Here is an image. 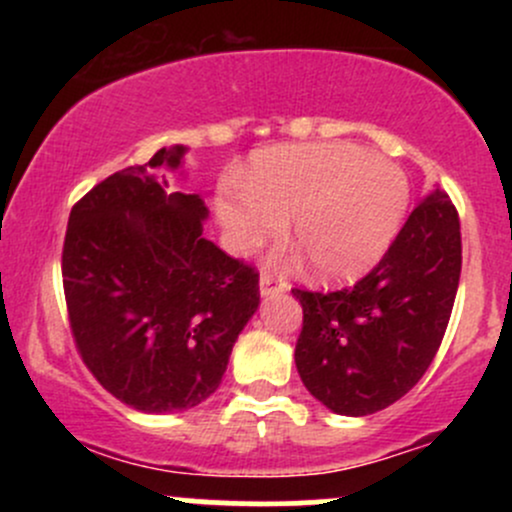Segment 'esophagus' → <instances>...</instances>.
Wrapping results in <instances>:
<instances>
[{
	"label": "esophagus",
	"instance_id": "esophagus-1",
	"mask_svg": "<svg viewBox=\"0 0 512 512\" xmlns=\"http://www.w3.org/2000/svg\"><path fill=\"white\" fill-rule=\"evenodd\" d=\"M286 291L284 276L272 272V269H264L260 276V293L262 296H274V293Z\"/></svg>",
	"mask_w": 512,
	"mask_h": 512
}]
</instances>
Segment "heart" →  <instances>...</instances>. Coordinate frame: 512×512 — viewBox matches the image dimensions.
Returning a JSON list of instances; mask_svg holds the SVG:
<instances>
[{
	"mask_svg": "<svg viewBox=\"0 0 512 512\" xmlns=\"http://www.w3.org/2000/svg\"><path fill=\"white\" fill-rule=\"evenodd\" d=\"M407 199L402 170L361 146H274L252 158L240 190L216 197V214L240 252L279 236L291 216V243L315 274L354 279L390 248Z\"/></svg>",
	"mask_w": 512,
	"mask_h": 512,
	"instance_id": "1",
	"label": "heart"
}]
</instances>
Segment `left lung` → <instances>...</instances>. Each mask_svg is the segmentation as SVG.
<instances>
[{
	"instance_id": "1",
	"label": "left lung",
	"mask_w": 512,
	"mask_h": 512,
	"mask_svg": "<svg viewBox=\"0 0 512 512\" xmlns=\"http://www.w3.org/2000/svg\"><path fill=\"white\" fill-rule=\"evenodd\" d=\"M460 269V216L448 192L433 190L351 289H293L303 308L296 368L310 395L344 416L407 395L438 354Z\"/></svg>"
}]
</instances>
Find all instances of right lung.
Segmentation results:
<instances>
[{"instance_id":"obj_1","label":"right lung","mask_w":512,"mask_h":512,"mask_svg":"<svg viewBox=\"0 0 512 512\" xmlns=\"http://www.w3.org/2000/svg\"><path fill=\"white\" fill-rule=\"evenodd\" d=\"M185 146L98 182L72 207L62 248L69 327L110 395L146 414L214 395L260 305V272L202 236L199 195L166 192Z\"/></svg>"}]
</instances>
